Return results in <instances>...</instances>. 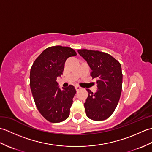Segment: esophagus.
<instances>
[{
	"label": "esophagus",
	"mask_w": 152,
	"mask_h": 152,
	"mask_svg": "<svg viewBox=\"0 0 152 152\" xmlns=\"http://www.w3.org/2000/svg\"><path fill=\"white\" fill-rule=\"evenodd\" d=\"M75 89H76V91H79V90L81 89V88H80V87L78 86H75Z\"/></svg>",
	"instance_id": "obj_1"
}]
</instances>
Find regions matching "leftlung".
<instances>
[{
    "label": "left lung",
    "mask_w": 152,
    "mask_h": 152,
    "mask_svg": "<svg viewBox=\"0 0 152 152\" xmlns=\"http://www.w3.org/2000/svg\"><path fill=\"white\" fill-rule=\"evenodd\" d=\"M78 53L92 70L91 76L96 79L97 91L87 89L88 96L84 103L88 117L95 121L108 118L117 106L122 89L121 64L108 53L99 51L78 50Z\"/></svg>",
    "instance_id": "obj_1"
}]
</instances>
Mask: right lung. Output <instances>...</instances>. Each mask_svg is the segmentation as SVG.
I'll use <instances>...</instances> for the list:
<instances>
[{"label": "right lung", "instance_id": "obj_1", "mask_svg": "<svg viewBox=\"0 0 152 152\" xmlns=\"http://www.w3.org/2000/svg\"><path fill=\"white\" fill-rule=\"evenodd\" d=\"M75 56L70 48L51 46L42 52L31 69L30 87L35 104L50 122L59 123L69 116L76 91L71 85L61 89L56 80L63 74L66 60Z\"/></svg>", "mask_w": 152, "mask_h": 152}]
</instances>
